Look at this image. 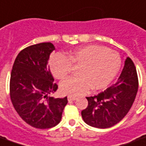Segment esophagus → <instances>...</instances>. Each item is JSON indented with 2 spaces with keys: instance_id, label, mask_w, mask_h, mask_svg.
<instances>
[{
  "instance_id": "34e87169",
  "label": "esophagus",
  "mask_w": 146,
  "mask_h": 146,
  "mask_svg": "<svg viewBox=\"0 0 146 146\" xmlns=\"http://www.w3.org/2000/svg\"><path fill=\"white\" fill-rule=\"evenodd\" d=\"M67 99H68V102H73V101H75L76 98L75 97H73V96H67Z\"/></svg>"
}]
</instances>
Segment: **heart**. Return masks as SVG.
<instances>
[{
  "label": "heart",
  "mask_w": 146,
  "mask_h": 146,
  "mask_svg": "<svg viewBox=\"0 0 146 146\" xmlns=\"http://www.w3.org/2000/svg\"><path fill=\"white\" fill-rule=\"evenodd\" d=\"M121 57L115 51L99 45H87L71 51L66 57L60 54L52 56L49 67L53 76L63 79L71 66H79L78 77L69 78L60 83L63 94L78 96L91 90H102L112 82L120 70Z\"/></svg>",
  "instance_id": "heart-1"
}]
</instances>
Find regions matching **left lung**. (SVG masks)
Instances as JSON below:
<instances>
[{
    "label": "left lung",
    "instance_id": "left-lung-1",
    "mask_svg": "<svg viewBox=\"0 0 146 146\" xmlns=\"http://www.w3.org/2000/svg\"><path fill=\"white\" fill-rule=\"evenodd\" d=\"M137 89L136 67L127 57L117 83L97 95L86 97L88 106L81 112L83 121L95 128H110L116 125L131 108Z\"/></svg>",
    "mask_w": 146,
    "mask_h": 146
}]
</instances>
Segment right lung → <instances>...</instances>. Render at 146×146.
<instances>
[{"mask_svg":"<svg viewBox=\"0 0 146 146\" xmlns=\"http://www.w3.org/2000/svg\"><path fill=\"white\" fill-rule=\"evenodd\" d=\"M55 50L52 43H40L25 48L17 56L10 77V98L16 111L29 125L52 128L61 121L67 98L50 94L58 86L48 65Z\"/></svg>","mask_w":146,"mask_h":146,"instance_id":"add662e5","label":"right lung"}]
</instances>
